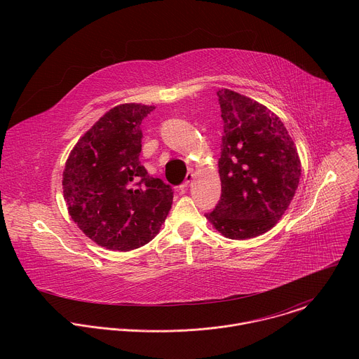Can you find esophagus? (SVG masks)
Returning <instances> with one entry per match:
<instances>
[{"mask_svg":"<svg viewBox=\"0 0 359 359\" xmlns=\"http://www.w3.org/2000/svg\"><path fill=\"white\" fill-rule=\"evenodd\" d=\"M194 179V175H193V172H189L187 175H186V179H184V182H183V184L180 186V189L182 190H184V189H187L189 187V184L191 183V180Z\"/></svg>","mask_w":359,"mask_h":359,"instance_id":"esophagus-1","label":"esophagus"}]
</instances>
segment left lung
Wrapping results in <instances>:
<instances>
[{
	"mask_svg": "<svg viewBox=\"0 0 359 359\" xmlns=\"http://www.w3.org/2000/svg\"><path fill=\"white\" fill-rule=\"evenodd\" d=\"M223 118L219 175L222 196L206 219L224 237H257L283 217L301 177L292 137L264 105L230 89H219Z\"/></svg>",
	"mask_w": 359,
	"mask_h": 359,
	"instance_id": "left-lung-1",
	"label": "left lung"
}]
</instances>
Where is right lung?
I'll return each mask as SVG.
<instances>
[{
    "label": "right lung",
    "instance_id": "add662e5",
    "mask_svg": "<svg viewBox=\"0 0 359 359\" xmlns=\"http://www.w3.org/2000/svg\"><path fill=\"white\" fill-rule=\"evenodd\" d=\"M155 107L122 104L74 146L62 173L71 219L97 245L129 251L159 233L173 190L140 165L142 121Z\"/></svg>",
    "mask_w": 359,
    "mask_h": 359
}]
</instances>
